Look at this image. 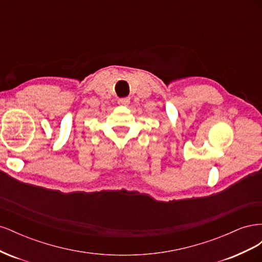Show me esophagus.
<instances>
[{
    "instance_id": "34e87169",
    "label": "esophagus",
    "mask_w": 262,
    "mask_h": 262,
    "mask_svg": "<svg viewBox=\"0 0 262 262\" xmlns=\"http://www.w3.org/2000/svg\"><path fill=\"white\" fill-rule=\"evenodd\" d=\"M118 104L120 106H129L130 105V98L129 97H124L120 98L118 100Z\"/></svg>"
}]
</instances>
